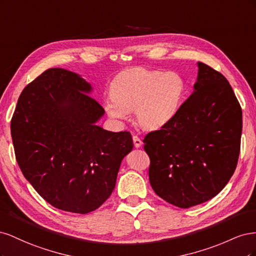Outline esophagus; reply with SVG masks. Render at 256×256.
Segmentation results:
<instances>
[{"label": "esophagus", "instance_id": "1", "mask_svg": "<svg viewBox=\"0 0 256 256\" xmlns=\"http://www.w3.org/2000/svg\"><path fill=\"white\" fill-rule=\"evenodd\" d=\"M132 140H134V147H136V148H138L142 145V141L138 138V136H132Z\"/></svg>", "mask_w": 256, "mask_h": 256}]
</instances>
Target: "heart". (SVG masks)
Returning a JSON list of instances; mask_svg holds the SVG:
<instances>
[{"mask_svg": "<svg viewBox=\"0 0 256 256\" xmlns=\"http://www.w3.org/2000/svg\"><path fill=\"white\" fill-rule=\"evenodd\" d=\"M111 94L104 100V110L112 120H126L134 109L138 125L156 130L166 126L180 112L186 82L176 72L136 68L116 76Z\"/></svg>", "mask_w": 256, "mask_h": 256, "instance_id": "b5f03b06", "label": "heart"}]
</instances>
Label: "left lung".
I'll use <instances>...</instances> for the list:
<instances>
[{
    "label": "left lung",
    "instance_id": "8db88e82",
    "mask_svg": "<svg viewBox=\"0 0 256 256\" xmlns=\"http://www.w3.org/2000/svg\"><path fill=\"white\" fill-rule=\"evenodd\" d=\"M193 94L176 118L144 140L150 182L168 203L189 208L226 187L237 166L242 112L228 81L198 62Z\"/></svg>",
    "mask_w": 256,
    "mask_h": 256
}]
</instances>
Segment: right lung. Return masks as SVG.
<instances>
[{"instance_id": "1", "label": "right lung", "mask_w": 256, "mask_h": 256, "mask_svg": "<svg viewBox=\"0 0 256 256\" xmlns=\"http://www.w3.org/2000/svg\"><path fill=\"white\" fill-rule=\"evenodd\" d=\"M80 74L48 69L22 90L10 124L26 180L52 206L82 214L111 196L122 161L134 148L128 131L97 125L104 110Z\"/></svg>"}]
</instances>
